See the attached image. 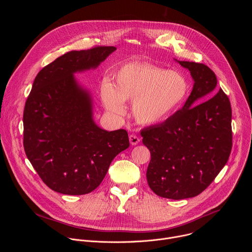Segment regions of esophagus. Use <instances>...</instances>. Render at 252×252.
<instances>
[{
	"mask_svg": "<svg viewBox=\"0 0 252 252\" xmlns=\"http://www.w3.org/2000/svg\"><path fill=\"white\" fill-rule=\"evenodd\" d=\"M140 141V139H139V137L138 136H136L135 134H130L129 135V142H130V145L131 146H135V145H137V143Z\"/></svg>",
	"mask_w": 252,
	"mask_h": 252,
	"instance_id": "34e87169",
	"label": "esophagus"
}]
</instances>
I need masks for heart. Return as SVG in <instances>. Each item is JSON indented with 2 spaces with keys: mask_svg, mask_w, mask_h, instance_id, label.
Instances as JSON below:
<instances>
[{
  "mask_svg": "<svg viewBox=\"0 0 252 252\" xmlns=\"http://www.w3.org/2000/svg\"><path fill=\"white\" fill-rule=\"evenodd\" d=\"M111 83L100 85V99L106 111L125 114L131 99V115L140 125L151 126L170 118L185 101L189 85L176 70L148 62H128L114 69Z\"/></svg>",
  "mask_w": 252,
  "mask_h": 252,
  "instance_id": "obj_1",
  "label": "heart"
}]
</instances>
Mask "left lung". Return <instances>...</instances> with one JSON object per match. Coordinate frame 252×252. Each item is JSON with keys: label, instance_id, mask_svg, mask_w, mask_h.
Returning <instances> with one entry per match:
<instances>
[{"label": "left lung", "instance_id": "1", "mask_svg": "<svg viewBox=\"0 0 252 252\" xmlns=\"http://www.w3.org/2000/svg\"><path fill=\"white\" fill-rule=\"evenodd\" d=\"M177 62L194 81L189 98L164 123L140 131L151 152L148 184L158 196L174 200L201 193L223 168L232 148L230 101L221 89L215 93L217 76L203 63Z\"/></svg>", "mask_w": 252, "mask_h": 252}]
</instances>
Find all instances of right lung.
Listing matches in <instances>:
<instances>
[{"label":"right lung","instance_id":"right-lung-1","mask_svg":"<svg viewBox=\"0 0 252 252\" xmlns=\"http://www.w3.org/2000/svg\"><path fill=\"white\" fill-rule=\"evenodd\" d=\"M115 47L68 52L35 77L24 110V149L54 191L82 195L102 182L113 159L129 147L126 129L107 131L93 119L90 93L74 74L95 68Z\"/></svg>","mask_w":252,"mask_h":252}]
</instances>
